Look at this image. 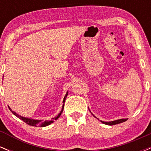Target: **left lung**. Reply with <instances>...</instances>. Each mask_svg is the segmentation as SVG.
Returning a JSON list of instances; mask_svg holds the SVG:
<instances>
[{
    "mask_svg": "<svg viewBox=\"0 0 151 151\" xmlns=\"http://www.w3.org/2000/svg\"><path fill=\"white\" fill-rule=\"evenodd\" d=\"M92 115L95 118H96L94 115H93V114H92ZM126 120H127V119H118V120L113 121H109V122H104V121H101V122L103 123V124H106V125L112 126V125H116V124H121V123L124 122V121H126Z\"/></svg>",
    "mask_w": 151,
    "mask_h": 151,
    "instance_id": "1",
    "label": "left lung"
}]
</instances>
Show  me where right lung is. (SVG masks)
I'll return each mask as SVG.
<instances>
[{
  "label": "right lung",
  "mask_w": 151,
  "mask_h": 151,
  "mask_svg": "<svg viewBox=\"0 0 151 151\" xmlns=\"http://www.w3.org/2000/svg\"><path fill=\"white\" fill-rule=\"evenodd\" d=\"M67 95H68V91H67V93H66L65 98H64L63 103H65V99H66V98H67ZM64 106H65V104H63V106H62V109L61 111H60V113L56 117L53 118V119H52L51 121H42V120H35V119H29V118H25V117L21 116L18 115V114H17L16 112H15V111H12V109H10L9 106H8V108H9V109L10 110V111H11L12 113L14 114L15 116H16L17 117L19 118V119H21V120L23 121L24 122H25L27 124H28V125L32 126H40V127H45V126H47L50 125V124H51L52 123L54 122V121L57 120V119H58V118L60 116V115H61V114H62V111H63Z\"/></svg>",
  "instance_id": "right-lung-1"
}]
</instances>
